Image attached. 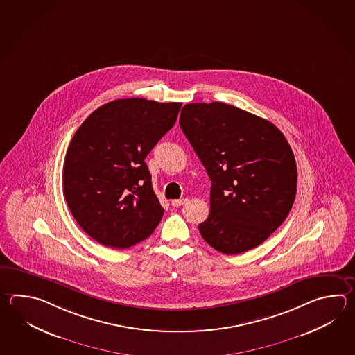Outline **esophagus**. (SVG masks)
Listing matches in <instances>:
<instances>
[{"label":"esophagus","instance_id":"34e87169","mask_svg":"<svg viewBox=\"0 0 355 355\" xmlns=\"http://www.w3.org/2000/svg\"><path fill=\"white\" fill-rule=\"evenodd\" d=\"M186 198H180V200H172V206H174V207H180V206H182L183 203H186Z\"/></svg>","mask_w":355,"mask_h":355}]
</instances>
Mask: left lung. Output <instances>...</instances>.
Masks as SVG:
<instances>
[{
	"label": "left lung",
	"instance_id": "8db88e82",
	"mask_svg": "<svg viewBox=\"0 0 355 355\" xmlns=\"http://www.w3.org/2000/svg\"><path fill=\"white\" fill-rule=\"evenodd\" d=\"M180 125L210 177V215L198 225L205 241L232 255L261 245L296 197L287 139L266 119L223 102L187 103Z\"/></svg>",
	"mask_w": 355,
	"mask_h": 355
}]
</instances>
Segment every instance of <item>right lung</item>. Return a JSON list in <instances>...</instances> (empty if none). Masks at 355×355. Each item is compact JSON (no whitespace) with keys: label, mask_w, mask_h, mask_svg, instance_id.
<instances>
[{"label":"right lung","mask_w":355,"mask_h":355,"mask_svg":"<svg viewBox=\"0 0 355 355\" xmlns=\"http://www.w3.org/2000/svg\"><path fill=\"white\" fill-rule=\"evenodd\" d=\"M181 102L121 98L94 110L65 154V201L83 232L125 249L152 235L164 209L145 158L173 128Z\"/></svg>","instance_id":"obj_1"}]
</instances>
